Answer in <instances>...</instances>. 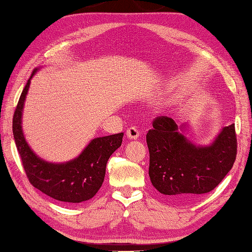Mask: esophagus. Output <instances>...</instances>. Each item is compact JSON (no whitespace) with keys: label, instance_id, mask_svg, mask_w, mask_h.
I'll return each mask as SVG.
<instances>
[{"label":"esophagus","instance_id":"obj_1","mask_svg":"<svg viewBox=\"0 0 252 252\" xmlns=\"http://www.w3.org/2000/svg\"><path fill=\"white\" fill-rule=\"evenodd\" d=\"M126 135H127V138H129V139L135 140V139L139 138L140 131L138 130V127H136V126H130L129 129L126 130Z\"/></svg>","mask_w":252,"mask_h":252}]
</instances>
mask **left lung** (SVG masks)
<instances>
[{
	"label": "left lung",
	"instance_id": "left-lung-1",
	"mask_svg": "<svg viewBox=\"0 0 252 252\" xmlns=\"http://www.w3.org/2000/svg\"><path fill=\"white\" fill-rule=\"evenodd\" d=\"M147 133L149 176L160 193L172 199H194L222 181L237 156L234 125L224 126L209 146H195L171 118L158 117Z\"/></svg>",
	"mask_w": 252,
	"mask_h": 252
}]
</instances>
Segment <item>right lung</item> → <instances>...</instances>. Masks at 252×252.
<instances>
[{"mask_svg":"<svg viewBox=\"0 0 252 252\" xmlns=\"http://www.w3.org/2000/svg\"><path fill=\"white\" fill-rule=\"evenodd\" d=\"M21 93L13 116L14 141L31 185L49 197L63 202L80 203L94 197L102 186L111 155L121 147L123 132L93 139L82 153L65 163L44 161L32 151L24 138L22 112L32 76Z\"/></svg>","mask_w":252,"mask_h":252,"instance_id":"add662e5","label":"right lung"}]
</instances>
